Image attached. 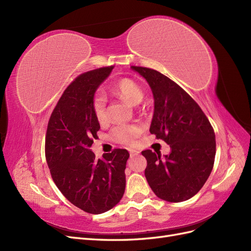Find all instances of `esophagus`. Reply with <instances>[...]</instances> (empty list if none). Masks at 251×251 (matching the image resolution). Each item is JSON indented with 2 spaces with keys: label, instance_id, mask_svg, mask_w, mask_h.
Segmentation results:
<instances>
[{
  "label": "esophagus",
  "instance_id": "1",
  "mask_svg": "<svg viewBox=\"0 0 251 251\" xmlns=\"http://www.w3.org/2000/svg\"><path fill=\"white\" fill-rule=\"evenodd\" d=\"M128 151H130V155H131V156H136V155L139 154L138 151L133 150V149H130V150H128Z\"/></svg>",
  "mask_w": 251,
  "mask_h": 251
}]
</instances>
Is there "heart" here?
I'll return each mask as SVG.
<instances>
[{
  "instance_id": "1",
  "label": "heart",
  "mask_w": 251,
  "mask_h": 251,
  "mask_svg": "<svg viewBox=\"0 0 251 251\" xmlns=\"http://www.w3.org/2000/svg\"><path fill=\"white\" fill-rule=\"evenodd\" d=\"M114 92L131 104H138L143 98V91L137 82L131 78H121L113 83ZM92 109L98 123L107 120V98L102 92H96L92 100ZM140 125H119L113 128V138L123 143L132 144L142 133Z\"/></svg>"
}]
</instances>
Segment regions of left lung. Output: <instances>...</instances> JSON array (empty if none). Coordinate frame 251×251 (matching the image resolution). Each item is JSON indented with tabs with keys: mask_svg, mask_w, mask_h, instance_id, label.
<instances>
[{
	"mask_svg": "<svg viewBox=\"0 0 251 251\" xmlns=\"http://www.w3.org/2000/svg\"><path fill=\"white\" fill-rule=\"evenodd\" d=\"M146 78L154 96L151 134L170 144L161 156L142 151L144 175L151 191L162 200L182 202L198 193L214 168L216 136L209 120L193 98L176 82L153 69L132 66Z\"/></svg>",
	"mask_w": 251,
	"mask_h": 251,
	"instance_id": "8db88e82",
	"label": "left lung"
}]
</instances>
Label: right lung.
Masks as SVG:
<instances>
[{"label": "right lung", "mask_w": 251, "mask_h": 251, "mask_svg": "<svg viewBox=\"0 0 251 251\" xmlns=\"http://www.w3.org/2000/svg\"><path fill=\"white\" fill-rule=\"evenodd\" d=\"M113 68L86 72L70 83L51 114L45 141L47 164L57 188L75 206L94 215L110 210L123 198L130 157L126 150L115 149L96 159L90 149L100 128L92 100Z\"/></svg>", "instance_id": "obj_1"}]
</instances>
